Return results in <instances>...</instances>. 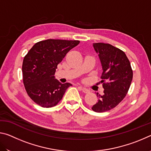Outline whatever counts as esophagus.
<instances>
[{"instance_id":"esophagus-1","label":"esophagus","mask_w":151,"mask_h":151,"mask_svg":"<svg viewBox=\"0 0 151 151\" xmlns=\"http://www.w3.org/2000/svg\"><path fill=\"white\" fill-rule=\"evenodd\" d=\"M81 88H82V90H83V93H88L89 92H90V90H89V89H88V88H85V87H81Z\"/></svg>"}]
</instances>
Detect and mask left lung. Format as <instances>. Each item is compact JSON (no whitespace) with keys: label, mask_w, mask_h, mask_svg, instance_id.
Listing matches in <instances>:
<instances>
[{"label":"left lung","mask_w":151,"mask_h":151,"mask_svg":"<svg viewBox=\"0 0 151 151\" xmlns=\"http://www.w3.org/2000/svg\"><path fill=\"white\" fill-rule=\"evenodd\" d=\"M100 59L103 73L104 94L98 93V102L92 107L96 112L110 111L121 103L127 95L132 80L131 63L123 51L110 44L93 43Z\"/></svg>","instance_id":"left-lung-1"}]
</instances>
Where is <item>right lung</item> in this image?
Wrapping results in <instances>:
<instances>
[{
  "mask_svg": "<svg viewBox=\"0 0 151 151\" xmlns=\"http://www.w3.org/2000/svg\"><path fill=\"white\" fill-rule=\"evenodd\" d=\"M79 40L47 39L30 48L22 63L23 83L30 98L45 108L57 105L72 84L55 78L57 65Z\"/></svg>",
  "mask_w": 151,
  "mask_h": 151,
  "instance_id": "add662e5",
  "label": "right lung"
}]
</instances>
